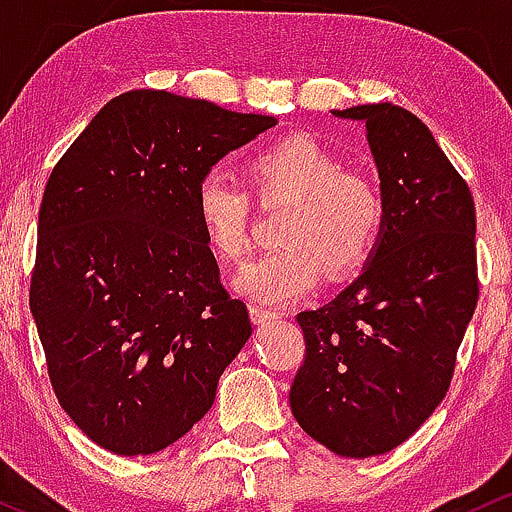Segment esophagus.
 <instances>
[{
	"instance_id": "1",
	"label": "esophagus",
	"mask_w": 512,
	"mask_h": 512,
	"mask_svg": "<svg viewBox=\"0 0 512 512\" xmlns=\"http://www.w3.org/2000/svg\"><path fill=\"white\" fill-rule=\"evenodd\" d=\"M249 312H251V321H254L256 326L278 319V312H271V309H266V307H251Z\"/></svg>"
}]
</instances>
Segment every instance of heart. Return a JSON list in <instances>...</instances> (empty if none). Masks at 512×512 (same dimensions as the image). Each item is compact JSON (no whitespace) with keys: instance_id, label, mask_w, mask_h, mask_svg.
Masks as SVG:
<instances>
[{"instance_id":"obj_1","label":"heart","mask_w":512,"mask_h":512,"mask_svg":"<svg viewBox=\"0 0 512 512\" xmlns=\"http://www.w3.org/2000/svg\"><path fill=\"white\" fill-rule=\"evenodd\" d=\"M249 183L261 200H290L278 227L280 249L256 258L234 280L241 295L263 304L302 297L326 273L348 278L375 249L382 229L380 195L317 137L290 135L249 162ZM193 217L205 244L222 261H239L249 244V193L222 171L200 176Z\"/></svg>"}]
</instances>
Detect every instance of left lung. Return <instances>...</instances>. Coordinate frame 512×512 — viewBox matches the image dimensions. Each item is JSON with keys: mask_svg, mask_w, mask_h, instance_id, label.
Wrapping results in <instances>:
<instances>
[{"mask_svg": "<svg viewBox=\"0 0 512 512\" xmlns=\"http://www.w3.org/2000/svg\"><path fill=\"white\" fill-rule=\"evenodd\" d=\"M365 123L380 174L382 229L363 273L324 307L297 314L304 363L290 409L341 457L384 455L445 399L476 309V212L467 181L411 111H333Z\"/></svg>", "mask_w": 512, "mask_h": 512, "instance_id": "8db88e82", "label": "left lung"}]
</instances>
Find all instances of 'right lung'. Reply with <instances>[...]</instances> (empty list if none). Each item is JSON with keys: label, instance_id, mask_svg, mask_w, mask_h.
Returning a JSON list of instances; mask_svg holds the SVG:
<instances>
[{"label": "right lung", "instance_id": "1", "mask_svg": "<svg viewBox=\"0 0 512 512\" xmlns=\"http://www.w3.org/2000/svg\"><path fill=\"white\" fill-rule=\"evenodd\" d=\"M275 123L137 89L108 101L55 164L28 302L57 401L103 450L154 455L183 438L249 341L193 193Z\"/></svg>", "mask_w": 512, "mask_h": 512}]
</instances>
